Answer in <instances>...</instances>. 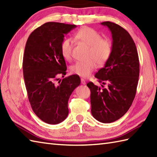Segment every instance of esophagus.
I'll return each instance as SVG.
<instances>
[{
  "label": "esophagus",
  "instance_id": "obj_1",
  "mask_svg": "<svg viewBox=\"0 0 157 157\" xmlns=\"http://www.w3.org/2000/svg\"><path fill=\"white\" fill-rule=\"evenodd\" d=\"M81 83H82V84H84V85H85L86 84V81L84 80V79H83V78H82L81 79Z\"/></svg>",
  "mask_w": 157,
  "mask_h": 157
}]
</instances>
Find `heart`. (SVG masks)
I'll list each match as a JSON object with an SVG mask.
<instances>
[{"instance_id": "1", "label": "heart", "mask_w": 157, "mask_h": 157, "mask_svg": "<svg viewBox=\"0 0 157 157\" xmlns=\"http://www.w3.org/2000/svg\"><path fill=\"white\" fill-rule=\"evenodd\" d=\"M76 40L89 46L88 59L77 61L71 67L72 73L82 78H87L96 67V62L101 65L110 58L112 53L111 42L107 39H102V36L94 29L84 27L75 34ZM73 41L71 38H65L61 44V53L66 60L71 58Z\"/></svg>"}]
</instances>
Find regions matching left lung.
Masks as SVG:
<instances>
[{
	"label": "left lung",
	"instance_id": "8db88e82",
	"mask_svg": "<svg viewBox=\"0 0 157 157\" xmlns=\"http://www.w3.org/2000/svg\"><path fill=\"white\" fill-rule=\"evenodd\" d=\"M106 26L112 35V53L95 78L101 87L89 82L91 113L97 121L109 123L124 115L135 98L140 73L138 51L131 36L124 28L110 21ZM106 85L105 88L104 85Z\"/></svg>",
	"mask_w": 157,
	"mask_h": 157
}]
</instances>
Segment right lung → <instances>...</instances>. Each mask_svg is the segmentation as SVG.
Segmentation results:
<instances>
[{
	"label": "right lung",
	"mask_w": 157,
	"mask_h": 157,
	"mask_svg": "<svg viewBox=\"0 0 157 157\" xmlns=\"http://www.w3.org/2000/svg\"><path fill=\"white\" fill-rule=\"evenodd\" d=\"M75 25L47 22L33 31L26 42L23 72L29 101L35 114L48 124H58L69 113L68 101L80 84L72 75L56 83L59 74H66V63L61 53L65 35Z\"/></svg>",
	"instance_id": "1"
}]
</instances>
